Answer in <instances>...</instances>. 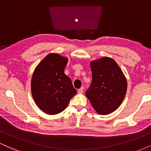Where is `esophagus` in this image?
<instances>
[{"instance_id": "1", "label": "esophagus", "mask_w": 151, "mask_h": 151, "mask_svg": "<svg viewBox=\"0 0 151 151\" xmlns=\"http://www.w3.org/2000/svg\"><path fill=\"white\" fill-rule=\"evenodd\" d=\"M83 92V87L80 88L78 90V93H82Z\"/></svg>"}]
</instances>
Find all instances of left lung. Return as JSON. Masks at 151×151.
Returning <instances> with one entry per match:
<instances>
[{
    "instance_id": "1",
    "label": "left lung",
    "mask_w": 151,
    "mask_h": 151,
    "mask_svg": "<svg viewBox=\"0 0 151 151\" xmlns=\"http://www.w3.org/2000/svg\"><path fill=\"white\" fill-rule=\"evenodd\" d=\"M92 83L86 93L91 105L100 115L117 109L125 98L127 80L114 59L102 57L91 62Z\"/></svg>"
}]
</instances>
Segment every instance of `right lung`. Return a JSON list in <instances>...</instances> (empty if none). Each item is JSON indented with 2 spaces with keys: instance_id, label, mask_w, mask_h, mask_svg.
<instances>
[{
  "instance_id": "add662e5",
  "label": "right lung",
  "mask_w": 151,
  "mask_h": 151,
  "mask_svg": "<svg viewBox=\"0 0 151 151\" xmlns=\"http://www.w3.org/2000/svg\"><path fill=\"white\" fill-rule=\"evenodd\" d=\"M68 60L58 53H49L37 65L32 76L33 100L38 107L49 115L65 109L77 93L71 79L64 73Z\"/></svg>"
}]
</instances>
